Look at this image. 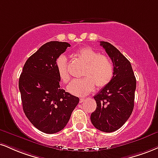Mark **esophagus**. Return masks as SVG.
Segmentation results:
<instances>
[{
  "instance_id": "obj_1",
  "label": "esophagus",
  "mask_w": 158,
  "mask_h": 158,
  "mask_svg": "<svg viewBox=\"0 0 158 158\" xmlns=\"http://www.w3.org/2000/svg\"><path fill=\"white\" fill-rule=\"evenodd\" d=\"M85 101V98H81L80 99H79V102H80V103H82V102H84Z\"/></svg>"
}]
</instances>
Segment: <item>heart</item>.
<instances>
[{
    "label": "heart",
    "mask_w": 158,
    "mask_h": 158,
    "mask_svg": "<svg viewBox=\"0 0 158 158\" xmlns=\"http://www.w3.org/2000/svg\"><path fill=\"white\" fill-rule=\"evenodd\" d=\"M77 56L85 64L81 79H73L68 85V92L77 96H85L97 88H103L109 84L114 76L112 61L105 55L100 54L90 47H85L77 52ZM56 68L61 81L67 83L70 80L67 58L60 55L56 59Z\"/></svg>",
    "instance_id": "b5f03b06"
}]
</instances>
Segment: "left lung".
I'll return each instance as SVG.
<instances>
[{"label": "left lung", "mask_w": 158, "mask_h": 158, "mask_svg": "<svg viewBox=\"0 0 158 158\" xmlns=\"http://www.w3.org/2000/svg\"><path fill=\"white\" fill-rule=\"evenodd\" d=\"M114 66L113 79L94 96L96 110L90 115L98 130L112 132L128 120L134 108L136 79L130 62L113 45L101 41Z\"/></svg>", "instance_id": "obj_1"}]
</instances>
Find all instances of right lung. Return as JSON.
Returning a JSON list of instances; mask_svg holds the SVG:
<instances>
[{
	"mask_svg": "<svg viewBox=\"0 0 158 158\" xmlns=\"http://www.w3.org/2000/svg\"><path fill=\"white\" fill-rule=\"evenodd\" d=\"M65 42L51 41L32 54L19 79L25 115L41 132L54 134L66 126L79 98L60 86L56 61L68 47Z\"/></svg>",
	"mask_w": 158,
	"mask_h": 158,
	"instance_id": "1",
	"label": "right lung"
}]
</instances>
